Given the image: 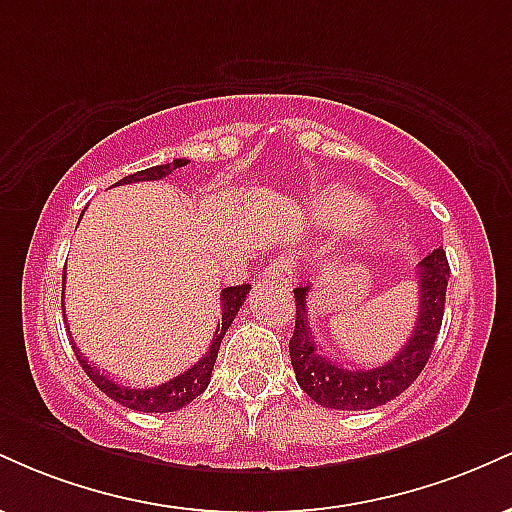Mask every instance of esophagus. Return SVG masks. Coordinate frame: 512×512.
<instances>
[{
    "mask_svg": "<svg viewBox=\"0 0 512 512\" xmlns=\"http://www.w3.org/2000/svg\"><path fill=\"white\" fill-rule=\"evenodd\" d=\"M293 274H296V269H293L291 257H276V260L269 264V267H264V272H262L264 279L279 281V284H284V286L293 284Z\"/></svg>",
    "mask_w": 512,
    "mask_h": 512,
    "instance_id": "obj_1",
    "label": "esophagus"
}]
</instances>
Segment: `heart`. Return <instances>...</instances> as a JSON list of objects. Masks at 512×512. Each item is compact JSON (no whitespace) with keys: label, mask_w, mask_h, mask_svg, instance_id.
I'll list each match as a JSON object with an SVG mask.
<instances>
[{"label":"heart","mask_w":512,"mask_h":512,"mask_svg":"<svg viewBox=\"0 0 512 512\" xmlns=\"http://www.w3.org/2000/svg\"><path fill=\"white\" fill-rule=\"evenodd\" d=\"M315 216L327 226H354L366 216V202L351 190L337 187V190L322 192L313 204Z\"/></svg>","instance_id":"b5f03b06"}]
</instances>
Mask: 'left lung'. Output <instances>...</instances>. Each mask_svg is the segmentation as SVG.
<instances>
[{
  "mask_svg": "<svg viewBox=\"0 0 512 512\" xmlns=\"http://www.w3.org/2000/svg\"><path fill=\"white\" fill-rule=\"evenodd\" d=\"M419 317L409 342L397 356L378 368H349L317 349L313 330L308 322V291L310 286L293 289L296 298V330L289 342L291 366L298 385L320 407L363 411L375 409L402 395L424 370L433 344H436L445 313V291H448L450 264L445 250L438 248L421 260L419 269Z\"/></svg>",
  "mask_w": 512,
  "mask_h": 512,
  "instance_id": "1",
  "label": "left lung"
}]
</instances>
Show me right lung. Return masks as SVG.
Instances as JSON below:
<instances>
[{
    "mask_svg": "<svg viewBox=\"0 0 512 512\" xmlns=\"http://www.w3.org/2000/svg\"><path fill=\"white\" fill-rule=\"evenodd\" d=\"M187 163H190L187 158H175L173 163H166V166L137 170V173L127 175V178L117 180L115 185H129V182H142V180H161V178H166V175L173 173L175 168L187 166ZM64 279H67V274H62V289H64ZM248 293H250V284L228 286V289L221 291V322H219V327H216L214 339H211L207 354L199 358L195 366L187 368L185 373L175 375V378L168 380V383H161L156 387H129V385L115 383L113 378H108V375L101 373V368L93 366V363H88L86 356H81V351L74 346L76 361L81 363L84 373L93 380V383H96L98 390L105 392L110 399H115V402L122 404V407L134 409V411H146V414H166V411H178L185 407V404H190L192 399H197L199 395H202L204 390H207V385L211 380V370H214L216 356H219V346H221L223 334H226L228 327H231V322L236 320L240 305L245 303V296H248ZM62 310H64V305H62Z\"/></svg>",
    "mask_w": 512,
    "mask_h": 512,
    "instance_id": "1",
    "label": "right lung"
}]
</instances>
